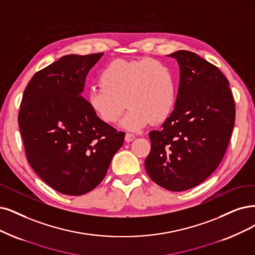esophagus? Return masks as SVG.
Listing matches in <instances>:
<instances>
[{"instance_id":"obj_1","label":"esophagus","mask_w":255,"mask_h":255,"mask_svg":"<svg viewBox=\"0 0 255 255\" xmlns=\"http://www.w3.org/2000/svg\"><path fill=\"white\" fill-rule=\"evenodd\" d=\"M134 138H135V135L132 133H126V135H125L126 142H131V140H133Z\"/></svg>"}]
</instances>
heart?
<instances>
[{"label": "heart", "instance_id": "obj_1", "mask_svg": "<svg viewBox=\"0 0 255 255\" xmlns=\"http://www.w3.org/2000/svg\"><path fill=\"white\" fill-rule=\"evenodd\" d=\"M99 81L89 88L87 102L94 115L107 124H116L125 104L129 109L121 125L131 131L146 127L151 121H165L174 107L173 75L159 61L115 60L102 70Z\"/></svg>", "mask_w": 255, "mask_h": 255}]
</instances>
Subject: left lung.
I'll return each mask as SVG.
<instances>
[{"label": "left lung", "mask_w": 255, "mask_h": 255, "mask_svg": "<svg viewBox=\"0 0 255 255\" xmlns=\"http://www.w3.org/2000/svg\"><path fill=\"white\" fill-rule=\"evenodd\" d=\"M168 56L180 66V85L170 117L161 130L149 132L145 168L155 184L180 192L200 185L219 167L234 127L235 103L216 66L187 50Z\"/></svg>", "instance_id": "8db88e82"}]
</instances>
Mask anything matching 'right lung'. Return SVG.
Here are the masks:
<instances>
[{
	"label": "right lung",
	"instance_id": "obj_1",
	"mask_svg": "<svg viewBox=\"0 0 255 255\" xmlns=\"http://www.w3.org/2000/svg\"><path fill=\"white\" fill-rule=\"evenodd\" d=\"M103 54H68L37 71L18 111L28 163L66 195L94 189L124 143L125 132L101 121L82 97L87 74Z\"/></svg>",
	"mask_w": 255,
	"mask_h": 255
}]
</instances>
